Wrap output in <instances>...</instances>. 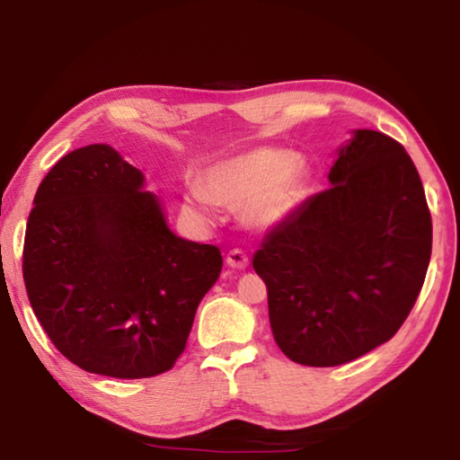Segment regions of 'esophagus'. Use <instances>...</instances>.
I'll list each match as a JSON object with an SVG mask.
<instances>
[{
    "label": "esophagus",
    "mask_w": 460,
    "mask_h": 460,
    "mask_svg": "<svg viewBox=\"0 0 460 460\" xmlns=\"http://www.w3.org/2000/svg\"><path fill=\"white\" fill-rule=\"evenodd\" d=\"M227 263L231 268H237V270H245L249 266V258L245 252H241V249H231V252L227 253Z\"/></svg>",
    "instance_id": "obj_1"
}]
</instances>
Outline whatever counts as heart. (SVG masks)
Instances as JSON below:
<instances>
[{"instance_id":"heart-1","label":"heart","mask_w":460,"mask_h":460,"mask_svg":"<svg viewBox=\"0 0 460 460\" xmlns=\"http://www.w3.org/2000/svg\"><path fill=\"white\" fill-rule=\"evenodd\" d=\"M305 168L294 154L274 147H260L237 158L221 162L205 174V190H192L199 207L215 199L233 208L243 207L245 219L253 227H271L294 207ZM209 196L207 198L206 194Z\"/></svg>"}]
</instances>
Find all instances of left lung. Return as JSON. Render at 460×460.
<instances>
[{
  "label": "left lung",
  "instance_id": "1",
  "mask_svg": "<svg viewBox=\"0 0 460 460\" xmlns=\"http://www.w3.org/2000/svg\"><path fill=\"white\" fill-rule=\"evenodd\" d=\"M329 181L253 255L278 347L310 367L359 359L392 339L416 305L432 252L422 181L394 137L357 129Z\"/></svg>",
  "mask_w": 460,
  "mask_h": 460
}]
</instances>
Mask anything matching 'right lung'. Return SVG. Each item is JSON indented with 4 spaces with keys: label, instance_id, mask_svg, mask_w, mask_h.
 Wrapping results in <instances>:
<instances>
[{
    "label": "right lung",
    "instance_id": "obj_1",
    "mask_svg": "<svg viewBox=\"0 0 460 460\" xmlns=\"http://www.w3.org/2000/svg\"><path fill=\"white\" fill-rule=\"evenodd\" d=\"M142 186L113 147L84 146L50 168L28 217L30 305L52 345L97 376L172 369L223 268L221 249L176 237Z\"/></svg>",
    "mask_w": 460,
    "mask_h": 460
}]
</instances>
